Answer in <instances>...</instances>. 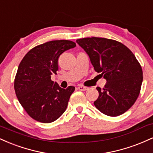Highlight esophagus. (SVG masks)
<instances>
[{
	"label": "esophagus",
	"instance_id": "34e87169",
	"mask_svg": "<svg viewBox=\"0 0 153 153\" xmlns=\"http://www.w3.org/2000/svg\"><path fill=\"white\" fill-rule=\"evenodd\" d=\"M78 89L79 91H86L88 89V87H85V86H82V85H79L78 87Z\"/></svg>",
	"mask_w": 153,
	"mask_h": 153
}]
</instances>
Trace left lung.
<instances>
[{"instance_id": "left-lung-1", "label": "left lung", "mask_w": 153, "mask_h": 153, "mask_svg": "<svg viewBox=\"0 0 153 153\" xmlns=\"http://www.w3.org/2000/svg\"><path fill=\"white\" fill-rule=\"evenodd\" d=\"M90 58L94 70L106 79L94 105L101 113L117 117L134 104L141 89L143 70L134 54L123 44L106 38L77 39Z\"/></svg>"}]
</instances>
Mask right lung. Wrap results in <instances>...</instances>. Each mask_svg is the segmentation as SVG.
Here are the masks:
<instances>
[{"label":"right lung","instance_id":"obj_1","mask_svg":"<svg viewBox=\"0 0 153 153\" xmlns=\"http://www.w3.org/2000/svg\"><path fill=\"white\" fill-rule=\"evenodd\" d=\"M75 46L69 40L48 42L31 49L19 64L14 80L16 95L36 121L54 122L66 110L75 87L62 88L51 80V75L57 74L59 56Z\"/></svg>","mask_w":153,"mask_h":153}]
</instances>
